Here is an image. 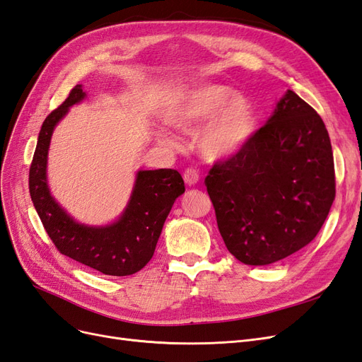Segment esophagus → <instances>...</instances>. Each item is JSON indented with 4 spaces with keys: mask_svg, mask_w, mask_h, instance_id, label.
I'll list each match as a JSON object with an SVG mask.
<instances>
[{
    "mask_svg": "<svg viewBox=\"0 0 362 362\" xmlns=\"http://www.w3.org/2000/svg\"><path fill=\"white\" fill-rule=\"evenodd\" d=\"M182 178H184V182L187 185H194L199 181V173L194 169H187V170H184Z\"/></svg>",
    "mask_w": 362,
    "mask_h": 362,
    "instance_id": "esophagus-1",
    "label": "esophagus"
}]
</instances>
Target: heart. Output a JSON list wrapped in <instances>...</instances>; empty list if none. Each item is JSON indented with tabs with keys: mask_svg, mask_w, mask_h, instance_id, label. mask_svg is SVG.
<instances>
[{
	"mask_svg": "<svg viewBox=\"0 0 362 362\" xmlns=\"http://www.w3.org/2000/svg\"><path fill=\"white\" fill-rule=\"evenodd\" d=\"M166 120L184 133L205 122L196 134V148L208 161L238 156L257 131L254 104L247 96L222 84H202L182 92L169 107ZM158 139L170 144L164 134H158Z\"/></svg>",
	"mask_w": 362,
	"mask_h": 362,
	"instance_id": "obj_1",
	"label": "heart"
}]
</instances>
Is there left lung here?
I'll return each mask as SVG.
<instances>
[{"label":"left lung","mask_w":362,"mask_h":362,"mask_svg":"<svg viewBox=\"0 0 362 362\" xmlns=\"http://www.w3.org/2000/svg\"><path fill=\"white\" fill-rule=\"evenodd\" d=\"M228 250L267 266L313 242L335 199L334 156L322 117L293 90L238 156L205 178Z\"/></svg>","instance_id":"left-lung-1"}]
</instances>
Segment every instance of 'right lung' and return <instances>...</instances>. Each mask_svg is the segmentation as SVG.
Segmentation results:
<instances>
[{
  "label": "right lung",
  "mask_w": 362,
  "mask_h": 362,
  "mask_svg": "<svg viewBox=\"0 0 362 362\" xmlns=\"http://www.w3.org/2000/svg\"><path fill=\"white\" fill-rule=\"evenodd\" d=\"M84 98L83 86L76 84L42 124L30 166V196L47 234L63 255L104 275H133L154 255L172 205L185 192L184 181L173 169L139 170L125 210L115 222L103 226L76 222L51 194L47 166L54 128Z\"/></svg>",
  "instance_id": "right-lung-1"
}]
</instances>
